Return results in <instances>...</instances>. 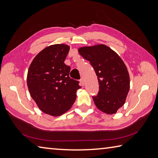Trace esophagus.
<instances>
[{
  "label": "esophagus",
  "instance_id": "obj_1",
  "mask_svg": "<svg viewBox=\"0 0 158 158\" xmlns=\"http://www.w3.org/2000/svg\"><path fill=\"white\" fill-rule=\"evenodd\" d=\"M80 84H81L82 86H84L85 85V80H84V78H83L82 77L81 78H80Z\"/></svg>",
  "mask_w": 158,
  "mask_h": 158
}]
</instances>
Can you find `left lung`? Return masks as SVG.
I'll list each match as a JSON object with an SVG mask.
<instances>
[{
	"mask_svg": "<svg viewBox=\"0 0 158 158\" xmlns=\"http://www.w3.org/2000/svg\"><path fill=\"white\" fill-rule=\"evenodd\" d=\"M78 52L89 61L98 76L99 91L93 99L100 111L117 112L125 102L130 80L126 65L117 53L105 44L80 48Z\"/></svg>",
	"mask_w": 158,
	"mask_h": 158,
	"instance_id": "8db88e82",
	"label": "left lung"
}]
</instances>
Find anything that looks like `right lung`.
Here are the masks:
<instances>
[{"label": "right lung", "instance_id": "right-lung-1", "mask_svg": "<svg viewBox=\"0 0 158 158\" xmlns=\"http://www.w3.org/2000/svg\"><path fill=\"white\" fill-rule=\"evenodd\" d=\"M69 47L63 44L46 47L35 56L29 68V93L41 111L58 116L68 111L76 99L80 82L69 77L64 63Z\"/></svg>", "mask_w": 158, "mask_h": 158}]
</instances>
